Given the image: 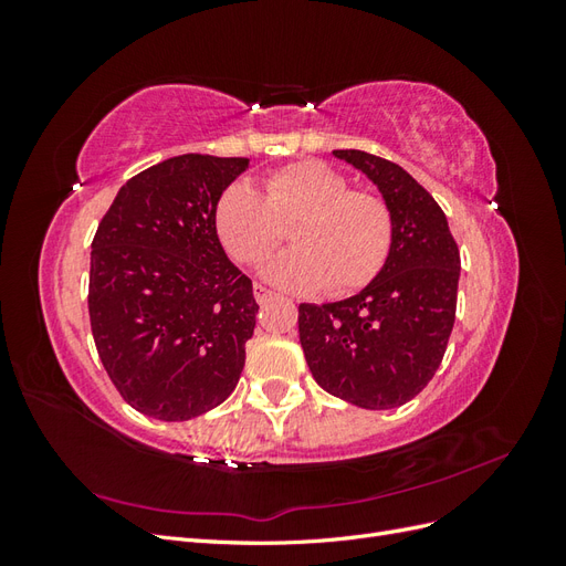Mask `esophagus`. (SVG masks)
<instances>
[{"label":"esophagus","mask_w":566,"mask_h":566,"mask_svg":"<svg viewBox=\"0 0 566 566\" xmlns=\"http://www.w3.org/2000/svg\"><path fill=\"white\" fill-rule=\"evenodd\" d=\"M252 293H254V300L260 302V304H264L266 300H271L273 297V293L269 287H264V285H260V283H254V287H252Z\"/></svg>","instance_id":"1"}]
</instances>
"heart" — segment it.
I'll use <instances>...</instances> for the list:
<instances>
[{"label":"heart","instance_id":"heart-1","mask_svg":"<svg viewBox=\"0 0 566 566\" xmlns=\"http://www.w3.org/2000/svg\"><path fill=\"white\" fill-rule=\"evenodd\" d=\"M287 227L293 250L273 256L262 276L290 293L347 297L382 271L394 243V214L385 198L352 191L331 165L304 160L264 181V193L235 181L219 196L214 229L241 264H260Z\"/></svg>","mask_w":566,"mask_h":566}]
</instances>
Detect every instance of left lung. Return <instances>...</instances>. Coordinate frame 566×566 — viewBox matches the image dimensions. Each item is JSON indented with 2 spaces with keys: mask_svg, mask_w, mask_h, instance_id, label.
<instances>
[{
  "mask_svg": "<svg viewBox=\"0 0 566 566\" xmlns=\"http://www.w3.org/2000/svg\"><path fill=\"white\" fill-rule=\"evenodd\" d=\"M380 188L394 214L382 271L361 293L300 304V342L314 380L358 408L410 401L434 378L455 321L460 252L437 200L403 167L366 150H333Z\"/></svg>",
  "mask_w": 566,
  "mask_h": 566,
  "instance_id": "1",
  "label": "left lung"
}]
</instances>
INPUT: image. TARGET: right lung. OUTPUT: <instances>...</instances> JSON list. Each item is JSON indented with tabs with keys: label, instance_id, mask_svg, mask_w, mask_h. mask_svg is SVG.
Returning <instances> with one entry per match:
<instances>
[{
	"label": "right lung",
	"instance_id": "right-lung-1",
	"mask_svg": "<svg viewBox=\"0 0 566 566\" xmlns=\"http://www.w3.org/2000/svg\"><path fill=\"white\" fill-rule=\"evenodd\" d=\"M248 158L186 153L119 188L92 243L90 321L108 378L139 413L181 422L235 389L260 304L214 229Z\"/></svg>",
	"mask_w": 566,
	"mask_h": 566
}]
</instances>
